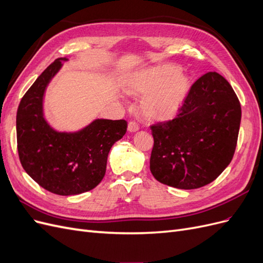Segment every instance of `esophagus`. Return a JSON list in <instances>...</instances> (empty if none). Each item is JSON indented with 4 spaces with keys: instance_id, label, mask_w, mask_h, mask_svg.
Returning a JSON list of instances; mask_svg holds the SVG:
<instances>
[{
    "instance_id": "esophagus-1",
    "label": "esophagus",
    "mask_w": 263,
    "mask_h": 263,
    "mask_svg": "<svg viewBox=\"0 0 263 263\" xmlns=\"http://www.w3.org/2000/svg\"><path fill=\"white\" fill-rule=\"evenodd\" d=\"M127 128H128V132L134 133V132H137L139 129V126H138V124L136 122L130 121L128 123V127H127Z\"/></svg>"
}]
</instances>
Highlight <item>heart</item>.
Wrapping results in <instances>:
<instances>
[{
	"label": "heart",
	"mask_w": 263,
	"mask_h": 263,
	"mask_svg": "<svg viewBox=\"0 0 263 263\" xmlns=\"http://www.w3.org/2000/svg\"><path fill=\"white\" fill-rule=\"evenodd\" d=\"M180 72L177 66L163 65L132 77L126 90L133 95H146L140 106L142 115L163 121L178 113L190 90V80Z\"/></svg>",
	"instance_id": "1"
}]
</instances>
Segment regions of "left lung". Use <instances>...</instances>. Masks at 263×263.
<instances>
[{
  "mask_svg": "<svg viewBox=\"0 0 263 263\" xmlns=\"http://www.w3.org/2000/svg\"><path fill=\"white\" fill-rule=\"evenodd\" d=\"M240 119V102L224 77L208 72L198 78L177 117L150 126L155 179L183 190L208 185L232 161Z\"/></svg>",
  "mask_w": 263,
  "mask_h": 263,
  "instance_id": "left-lung-1",
  "label": "left lung"
}]
</instances>
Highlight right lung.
I'll return each instance as SVG.
<instances>
[{
	"label": "right lung",
	"instance_id": "add662e5",
	"mask_svg": "<svg viewBox=\"0 0 263 263\" xmlns=\"http://www.w3.org/2000/svg\"><path fill=\"white\" fill-rule=\"evenodd\" d=\"M55 59L24 94L17 108L20 161L39 185L58 195H77L97 186L105 176L110 148L127 130L125 119H97L78 133H58L43 116L47 84L58 72Z\"/></svg>",
	"mask_w": 263,
	"mask_h": 263
}]
</instances>
